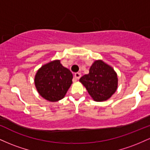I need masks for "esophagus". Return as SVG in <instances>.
Here are the masks:
<instances>
[{"label": "esophagus", "mask_w": 150, "mask_h": 150, "mask_svg": "<svg viewBox=\"0 0 150 150\" xmlns=\"http://www.w3.org/2000/svg\"><path fill=\"white\" fill-rule=\"evenodd\" d=\"M81 77V74L80 73H76L74 74V78L73 81H76L77 80H79Z\"/></svg>", "instance_id": "34e87169"}]
</instances>
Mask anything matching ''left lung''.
<instances>
[{
	"instance_id": "8db88e82",
	"label": "left lung",
	"mask_w": 150,
	"mask_h": 150,
	"mask_svg": "<svg viewBox=\"0 0 150 150\" xmlns=\"http://www.w3.org/2000/svg\"><path fill=\"white\" fill-rule=\"evenodd\" d=\"M94 101H102L109 99L118 87L116 72L102 61H96L89 69L88 75L80 79Z\"/></svg>"
}]
</instances>
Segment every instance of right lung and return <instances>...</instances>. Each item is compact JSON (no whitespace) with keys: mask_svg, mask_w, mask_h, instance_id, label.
I'll list each match as a JSON object with an SVG mask.
<instances>
[{"mask_svg":"<svg viewBox=\"0 0 150 150\" xmlns=\"http://www.w3.org/2000/svg\"><path fill=\"white\" fill-rule=\"evenodd\" d=\"M73 74L54 61L43 65L35 75L36 88L43 98L49 101H57L64 97L73 82Z\"/></svg>","mask_w":150,"mask_h":150,"instance_id":"add662e5","label":"right lung"}]
</instances>
